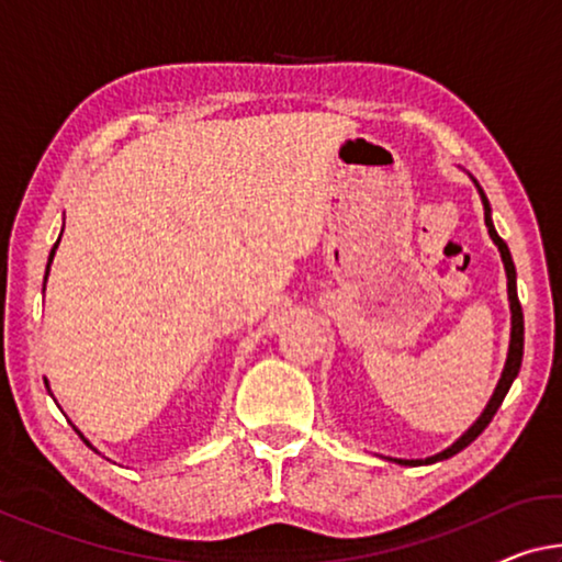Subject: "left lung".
<instances>
[{
    "label": "left lung",
    "instance_id": "8db88e82",
    "mask_svg": "<svg viewBox=\"0 0 562 562\" xmlns=\"http://www.w3.org/2000/svg\"><path fill=\"white\" fill-rule=\"evenodd\" d=\"M474 186H477V180H474ZM480 191V198H482V205H485V226H487V233L490 238L495 240L497 251L499 256H503V263H505V273H507V299H510V314H513V331H510V349H507V361H505V369H503V376H499V382L495 386V392H492L490 402L485 412L480 414V419L474 422V425L464 431V435L457 439V442L452 447H447L445 452H439L435 457H427V460H394L400 464H431V462H439V460H447V457H452L457 452H462L464 447L472 445L474 439H477L482 431H485V427L492 422V417H495V412L499 409V404H503L505 394L510 392V386L515 382L517 371H520V364H522V347H525V322H522V306H520V299H517V273H515V263H513V256H510V248H507V244L503 238L497 236L495 226H492V215H490V201L487 195L482 193V188L477 186Z\"/></svg>",
    "mask_w": 562,
    "mask_h": 562
}]
</instances>
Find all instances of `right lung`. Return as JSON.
<instances>
[{"label": "right lung", "instance_id": "1", "mask_svg": "<svg viewBox=\"0 0 562 562\" xmlns=\"http://www.w3.org/2000/svg\"><path fill=\"white\" fill-rule=\"evenodd\" d=\"M57 246H59V238H57V244L55 246H52V251H49V258H47V271H45V281H47V276H49V263H52V258H55V251H57ZM45 386H47V392H49V384H47V379H45ZM77 431V435H80V429H75ZM82 437V435H80ZM85 439V437H82ZM85 445H90L88 442V439H85Z\"/></svg>", "mask_w": 562, "mask_h": 562}]
</instances>
